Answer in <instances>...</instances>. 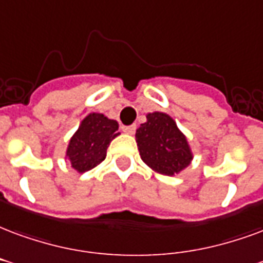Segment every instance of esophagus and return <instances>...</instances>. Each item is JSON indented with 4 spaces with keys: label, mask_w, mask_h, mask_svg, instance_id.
<instances>
[{
    "label": "esophagus",
    "mask_w": 263,
    "mask_h": 263,
    "mask_svg": "<svg viewBox=\"0 0 263 263\" xmlns=\"http://www.w3.org/2000/svg\"><path fill=\"white\" fill-rule=\"evenodd\" d=\"M122 131L125 132V134H129V135H132V134H135V131H137V125L122 126Z\"/></svg>",
    "instance_id": "obj_1"
}]
</instances>
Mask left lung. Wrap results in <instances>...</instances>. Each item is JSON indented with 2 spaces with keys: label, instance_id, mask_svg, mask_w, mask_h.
Returning a JSON list of instances; mask_svg holds the SVG:
<instances>
[{
  "label": "left lung",
  "instance_id": "1",
  "mask_svg": "<svg viewBox=\"0 0 263 263\" xmlns=\"http://www.w3.org/2000/svg\"><path fill=\"white\" fill-rule=\"evenodd\" d=\"M135 138L142 160L164 176L178 174L194 157L185 135L166 112H149Z\"/></svg>",
  "mask_w": 263,
  "mask_h": 263
}]
</instances>
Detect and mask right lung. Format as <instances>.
Listing matches in <instances>:
<instances>
[{
    "label": "right lung",
    "instance_id": "right-lung-1",
    "mask_svg": "<svg viewBox=\"0 0 263 263\" xmlns=\"http://www.w3.org/2000/svg\"><path fill=\"white\" fill-rule=\"evenodd\" d=\"M118 135L116 120H110L100 112H90L83 118L67 147V157L72 168L78 173L95 168L106 159L107 147Z\"/></svg>",
    "mask_w": 263,
    "mask_h": 263
}]
</instances>
